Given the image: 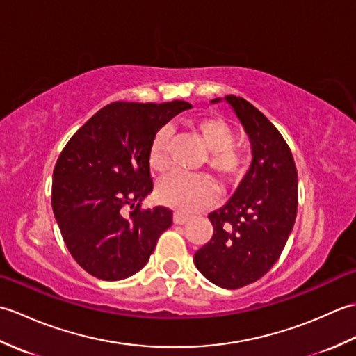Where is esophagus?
Segmentation results:
<instances>
[{"mask_svg": "<svg viewBox=\"0 0 356 356\" xmlns=\"http://www.w3.org/2000/svg\"><path fill=\"white\" fill-rule=\"evenodd\" d=\"M188 220H190V216H185L182 213H174L172 216V222L176 225H185Z\"/></svg>", "mask_w": 356, "mask_h": 356, "instance_id": "esophagus-1", "label": "esophagus"}]
</instances>
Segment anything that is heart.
<instances>
[{
	"mask_svg": "<svg viewBox=\"0 0 356 356\" xmlns=\"http://www.w3.org/2000/svg\"><path fill=\"white\" fill-rule=\"evenodd\" d=\"M203 145L208 149L207 163L222 177H234L241 171L243 156L232 145L236 134L228 122L220 118L208 116L194 125ZM170 130L162 128L154 136L149 149V165L156 171H163L170 163L168 159ZM161 202L184 213H195L214 200L216 188L213 182L202 174L170 172L157 185Z\"/></svg>",
	"mask_w": 356,
	"mask_h": 356,
	"instance_id": "obj_1",
	"label": "heart"
}]
</instances>
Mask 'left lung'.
<instances>
[{
	"label": "left lung",
	"mask_w": 356,
	"mask_h": 356,
	"mask_svg": "<svg viewBox=\"0 0 356 356\" xmlns=\"http://www.w3.org/2000/svg\"><path fill=\"white\" fill-rule=\"evenodd\" d=\"M225 101L245 128L252 161L232 197L208 216L213 238L194 254V263L211 283L238 289L261 278L282 254L297 217L298 176L289 147L268 118L243 97Z\"/></svg>",
	"instance_id": "8db88e82"
}]
</instances>
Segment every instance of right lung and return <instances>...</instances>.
I'll use <instances>...</instances> for the list:
<instances>
[{"mask_svg": "<svg viewBox=\"0 0 356 356\" xmlns=\"http://www.w3.org/2000/svg\"><path fill=\"white\" fill-rule=\"evenodd\" d=\"M190 108L185 101L113 102L90 118L59 154L51 184L53 214L72 257L88 274L105 282L136 274L171 226L168 208L139 207L153 191L154 136Z\"/></svg>", "mask_w": 356, "mask_h": 356, "instance_id": "obj_1", "label": "right lung"}]
</instances>
